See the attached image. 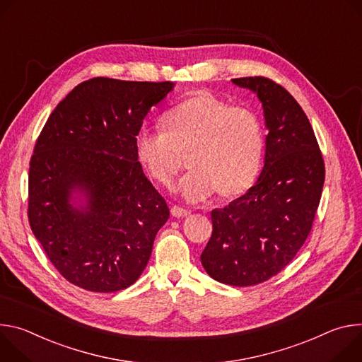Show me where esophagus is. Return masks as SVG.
Listing matches in <instances>:
<instances>
[{
  "label": "esophagus",
  "mask_w": 362,
  "mask_h": 362,
  "mask_svg": "<svg viewBox=\"0 0 362 362\" xmlns=\"http://www.w3.org/2000/svg\"><path fill=\"white\" fill-rule=\"evenodd\" d=\"M171 214L175 216V217H187V216L191 214V210L184 209L181 206H173L171 207Z\"/></svg>",
  "instance_id": "obj_1"
}]
</instances>
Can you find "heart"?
<instances>
[{"mask_svg":"<svg viewBox=\"0 0 362 362\" xmlns=\"http://www.w3.org/2000/svg\"><path fill=\"white\" fill-rule=\"evenodd\" d=\"M165 127H142L135 148L141 163L159 182L168 184L189 151L192 167L177 182L189 203H203L221 191L243 192L255 180L263 155V131L255 112L230 106L211 93H198L173 107Z\"/></svg>","mask_w":362,"mask_h":362,"instance_id":"obj_1","label":"heart"}]
</instances>
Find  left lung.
<instances>
[{
    "mask_svg": "<svg viewBox=\"0 0 362 362\" xmlns=\"http://www.w3.org/2000/svg\"><path fill=\"white\" fill-rule=\"evenodd\" d=\"M231 82L262 102L269 131L264 165L246 194L211 211L213 234L202 263L217 282L253 286L285 269L303 246L325 165L308 116L285 88L262 76Z\"/></svg>",
    "mask_w": 362,
    "mask_h": 362,
    "instance_id": "left-lung-1",
    "label": "left lung"
}]
</instances>
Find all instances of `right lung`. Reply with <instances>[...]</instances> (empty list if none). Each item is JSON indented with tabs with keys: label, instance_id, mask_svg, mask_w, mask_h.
<instances>
[{
	"label": "right lung",
	"instance_id": "right-lung-1",
	"mask_svg": "<svg viewBox=\"0 0 362 362\" xmlns=\"http://www.w3.org/2000/svg\"><path fill=\"white\" fill-rule=\"evenodd\" d=\"M171 82L95 77L52 112L28 173V221L59 273L90 292L134 285L170 209L135 148L149 109Z\"/></svg>",
	"mask_w": 362,
	"mask_h": 362
}]
</instances>
